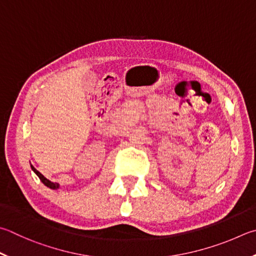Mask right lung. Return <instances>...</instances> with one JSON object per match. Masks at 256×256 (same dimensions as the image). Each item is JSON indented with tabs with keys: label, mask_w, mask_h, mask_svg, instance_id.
I'll return each instance as SVG.
<instances>
[{
	"label": "right lung",
	"mask_w": 256,
	"mask_h": 256,
	"mask_svg": "<svg viewBox=\"0 0 256 256\" xmlns=\"http://www.w3.org/2000/svg\"><path fill=\"white\" fill-rule=\"evenodd\" d=\"M31 169L34 170V172L39 176V179L42 181V184H44V186H47L48 188H50V189H54V190H56V189H58L60 186H59V184H57V182H52V181H50V180H48L47 178H46V176H44V174H41L38 170H36L34 166H31Z\"/></svg>",
	"instance_id": "right-lung-1"
}]
</instances>
